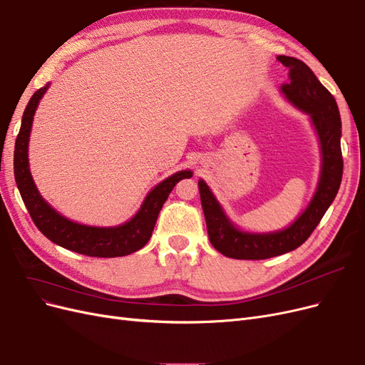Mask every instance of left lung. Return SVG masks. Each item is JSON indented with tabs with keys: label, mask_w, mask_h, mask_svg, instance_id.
I'll list each match as a JSON object with an SVG mask.
<instances>
[{
	"label": "left lung",
	"mask_w": 365,
	"mask_h": 365,
	"mask_svg": "<svg viewBox=\"0 0 365 365\" xmlns=\"http://www.w3.org/2000/svg\"><path fill=\"white\" fill-rule=\"evenodd\" d=\"M289 68V83L282 85V93L291 103L303 109L312 118L322 145V176L311 204L295 222L277 233H244L230 222L224 210L215 200L208 185L201 180V204L205 216L208 239L227 257L240 260H262L280 256L300 247L312 235L329 205L334 202L342 178L341 117L334 96L317 79L307 65L291 56H279Z\"/></svg>",
	"instance_id": "obj_1"
}]
</instances>
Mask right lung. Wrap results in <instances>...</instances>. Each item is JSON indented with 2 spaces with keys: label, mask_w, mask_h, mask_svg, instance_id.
I'll use <instances>...</instances> for the list:
<instances>
[{
  "label": "right lung",
  "mask_w": 365,
  "mask_h": 365,
  "mask_svg": "<svg viewBox=\"0 0 365 365\" xmlns=\"http://www.w3.org/2000/svg\"><path fill=\"white\" fill-rule=\"evenodd\" d=\"M47 86L31 96L26 108L21 123L19 134L15 143V180L19 189L21 197L29 210L31 220L35 222L41 233L50 239L54 244L67 248L70 251L85 254L90 257H120L128 256L145 247L150 236L153 227H155L157 217L163 204L168 201L169 193L172 192L176 182L190 178V170H182L169 176L168 180L160 182L155 189H152L148 197L143 202L140 212L132 217L129 222L113 227V228H98L81 225L61 216L42 200L35 182L31 180L29 169V137L31 129L33 115H35L36 106L42 98Z\"/></svg>",
  "instance_id": "right-lung-1"
}]
</instances>
